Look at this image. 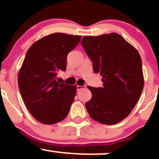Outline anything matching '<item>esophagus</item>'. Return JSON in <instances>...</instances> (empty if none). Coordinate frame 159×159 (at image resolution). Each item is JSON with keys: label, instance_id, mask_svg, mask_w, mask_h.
Returning a JSON list of instances; mask_svg holds the SVG:
<instances>
[{"label": "esophagus", "instance_id": "obj_1", "mask_svg": "<svg viewBox=\"0 0 159 159\" xmlns=\"http://www.w3.org/2000/svg\"><path fill=\"white\" fill-rule=\"evenodd\" d=\"M85 88H86V86H85V85H84V86L78 85V86H77V90H78V91H81V90H82V89H85Z\"/></svg>", "mask_w": 159, "mask_h": 159}]
</instances>
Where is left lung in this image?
Returning a JSON list of instances; mask_svg holds the SVG:
<instances>
[{
    "label": "left lung",
    "mask_w": 159,
    "mask_h": 159,
    "mask_svg": "<svg viewBox=\"0 0 159 159\" xmlns=\"http://www.w3.org/2000/svg\"><path fill=\"white\" fill-rule=\"evenodd\" d=\"M81 43L103 81L102 88L88 87L92 97L86 109L98 122L117 124L131 113L143 90L140 54L117 33L84 36Z\"/></svg>",
    "instance_id": "left-lung-1"
}]
</instances>
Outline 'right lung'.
<instances>
[{"instance_id": "add662e5", "label": "right lung", "mask_w": 159, "mask_h": 159, "mask_svg": "<svg viewBox=\"0 0 159 159\" xmlns=\"http://www.w3.org/2000/svg\"><path fill=\"white\" fill-rule=\"evenodd\" d=\"M81 35L54 33L34 43L18 73L22 98L32 116L53 125L65 119L76 95V85L60 84L57 73L66 70L67 56Z\"/></svg>"}]
</instances>
